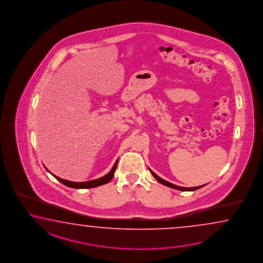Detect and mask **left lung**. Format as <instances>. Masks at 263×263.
I'll list each match as a JSON object with an SVG mask.
<instances>
[{"mask_svg": "<svg viewBox=\"0 0 263 263\" xmlns=\"http://www.w3.org/2000/svg\"><path fill=\"white\" fill-rule=\"evenodd\" d=\"M151 173L153 174V176L156 178V180L158 181V182L162 183V184H164V185H166V186H168V187L174 188V189H177V190H181V191H194V190H197L198 188H201L204 185H200V186H196V187H182V186H178V185H175V184H173L172 182H166L165 180H163V179H161L159 176H157L155 172H153V171H151Z\"/></svg>", "mask_w": 263, "mask_h": 263, "instance_id": "left-lung-1", "label": "left lung"}]
</instances>
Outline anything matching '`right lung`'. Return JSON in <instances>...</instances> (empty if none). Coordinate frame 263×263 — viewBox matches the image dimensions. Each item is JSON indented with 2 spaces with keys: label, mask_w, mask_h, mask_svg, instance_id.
Masks as SVG:
<instances>
[{
  "label": "right lung",
  "mask_w": 263,
  "mask_h": 263,
  "mask_svg": "<svg viewBox=\"0 0 263 263\" xmlns=\"http://www.w3.org/2000/svg\"><path fill=\"white\" fill-rule=\"evenodd\" d=\"M117 163H118V159H117L116 162H115V164H114V166H112V168L110 170V172H108L107 174H106L105 176H103V177L101 178H98V179H96V180L88 181V182H70V181H67V180H64V179H62V178L58 177V176L54 175L52 173H51V174H52L54 177L56 178L59 182H62L63 184H65L66 186H68V187L78 188V189L97 187V186H99V185H102V184H105V183H107V182H110V180H111L113 176H114L115 170H116V167H117ZM47 171H48V170H47Z\"/></svg>",
  "instance_id": "add662e5"
}]
</instances>
